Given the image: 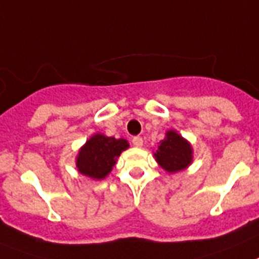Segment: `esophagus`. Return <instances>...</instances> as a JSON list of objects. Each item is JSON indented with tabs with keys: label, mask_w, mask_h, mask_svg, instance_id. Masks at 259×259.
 Returning <instances> with one entry per match:
<instances>
[{
	"label": "esophagus",
	"mask_w": 259,
	"mask_h": 259,
	"mask_svg": "<svg viewBox=\"0 0 259 259\" xmlns=\"http://www.w3.org/2000/svg\"><path fill=\"white\" fill-rule=\"evenodd\" d=\"M132 144H134L135 147H142V145H143V139L140 138V136H135V138L132 139Z\"/></svg>",
	"instance_id": "esophagus-1"
}]
</instances>
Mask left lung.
Wrapping results in <instances>:
<instances>
[{
	"label": "left lung",
	"mask_w": 259,
	"mask_h": 259,
	"mask_svg": "<svg viewBox=\"0 0 259 259\" xmlns=\"http://www.w3.org/2000/svg\"><path fill=\"white\" fill-rule=\"evenodd\" d=\"M165 136L155 153L157 163L170 173L187 168L192 161L191 144L175 131H168Z\"/></svg>",
	"instance_id": "1"
}]
</instances>
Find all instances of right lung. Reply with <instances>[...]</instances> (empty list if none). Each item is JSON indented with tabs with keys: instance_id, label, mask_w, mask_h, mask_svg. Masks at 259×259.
I'll use <instances>...</instances> for the list:
<instances>
[{
	"instance_id": "1",
	"label": "right lung",
	"mask_w": 259,
	"mask_h": 259,
	"mask_svg": "<svg viewBox=\"0 0 259 259\" xmlns=\"http://www.w3.org/2000/svg\"><path fill=\"white\" fill-rule=\"evenodd\" d=\"M128 148L124 139L108 138L96 134L87 140L84 147L79 151L76 166L79 172L91 179H104L116 163V157Z\"/></svg>"
}]
</instances>
